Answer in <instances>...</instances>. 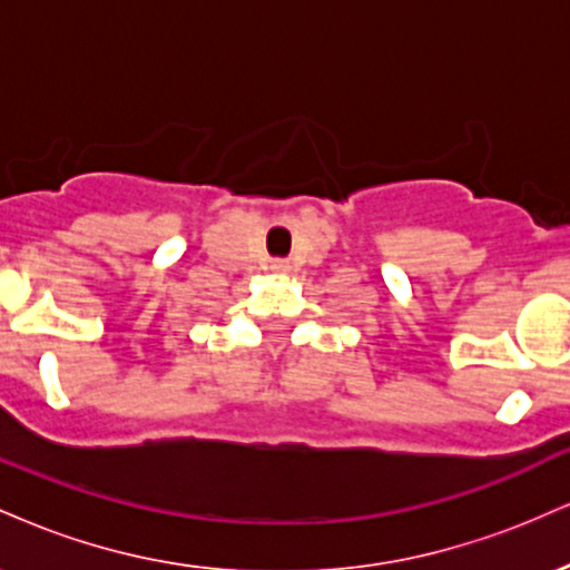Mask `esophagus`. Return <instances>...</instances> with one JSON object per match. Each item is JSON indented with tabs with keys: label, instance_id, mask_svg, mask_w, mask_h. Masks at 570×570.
Segmentation results:
<instances>
[{
	"label": "esophagus",
	"instance_id": "obj_1",
	"mask_svg": "<svg viewBox=\"0 0 570 570\" xmlns=\"http://www.w3.org/2000/svg\"><path fill=\"white\" fill-rule=\"evenodd\" d=\"M271 271L273 273H289V263H284V259H273Z\"/></svg>",
	"mask_w": 570,
	"mask_h": 570
}]
</instances>
